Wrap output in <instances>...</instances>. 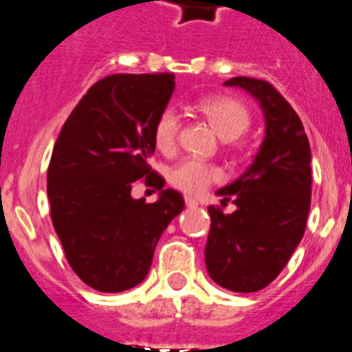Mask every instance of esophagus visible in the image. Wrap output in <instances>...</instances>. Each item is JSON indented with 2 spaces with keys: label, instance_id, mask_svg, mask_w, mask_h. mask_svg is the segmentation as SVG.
<instances>
[{
  "label": "esophagus",
  "instance_id": "1",
  "mask_svg": "<svg viewBox=\"0 0 352 352\" xmlns=\"http://www.w3.org/2000/svg\"><path fill=\"white\" fill-rule=\"evenodd\" d=\"M186 206H188V207H198L200 204H198V200H195V198L186 197Z\"/></svg>",
  "mask_w": 352,
  "mask_h": 352
}]
</instances>
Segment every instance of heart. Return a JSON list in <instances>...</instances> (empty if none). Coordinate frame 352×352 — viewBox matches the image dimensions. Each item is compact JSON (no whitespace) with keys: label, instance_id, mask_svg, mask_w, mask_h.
I'll return each instance as SVG.
<instances>
[{"label":"heart","instance_id":"heart-1","mask_svg":"<svg viewBox=\"0 0 352 352\" xmlns=\"http://www.w3.org/2000/svg\"><path fill=\"white\" fill-rule=\"evenodd\" d=\"M200 109L207 117V120L212 124L214 131L219 134V138L225 140V142L237 140L250 127L248 109L234 99H227V97L207 99L200 104ZM179 127V113L173 108L164 109L159 115L154 127V142L159 151L172 152L175 148ZM219 177H221L219 168L195 157L180 161L170 172L172 184L188 195L204 193L212 182L219 180Z\"/></svg>","mask_w":352,"mask_h":352}]
</instances>
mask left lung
Here are the masks:
<instances>
[{
    "mask_svg": "<svg viewBox=\"0 0 352 352\" xmlns=\"http://www.w3.org/2000/svg\"><path fill=\"white\" fill-rule=\"evenodd\" d=\"M225 87L243 88L264 113L258 152L234 182L218 189L225 214L209 207L207 273L223 289L256 292L280 274L301 243L311 197L310 143L290 104L267 81L232 78Z\"/></svg>",
    "mask_w": 352,
    "mask_h": 352,
    "instance_id": "left-lung-1",
    "label": "left lung"
}]
</instances>
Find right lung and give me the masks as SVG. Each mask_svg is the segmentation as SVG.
Here are the masks:
<instances>
[{
  "label": "right lung",
  "instance_id": "obj_1",
  "mask_svg": "<svg viewBox=\"0 0 352 352\" xmlns=\"http://www.w3.org/2000/svg\"><path fill=\"white\" fill-rule=\"evenodd\" d=\"M173 74H115L97 81L70 113L47 170L51 219L70 267L99 292H124L151 271L159 237L184 209L151 172L154 127L175 90ZM143 176L154 204L130 195Z\"/></svg>",
  "mask_w": 352,
  "mask_h": 352
}]
</instances>
